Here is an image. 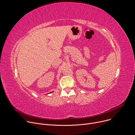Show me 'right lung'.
Here are the masks:
<instances>
[{
  "label": "right lung",
  "mask_w": 135,
  "mask_h": 135,
  "mask_svg": "<svg viewBox=\"0 0 135 135\" xmlns=\"http://www.w3.org/2000/svg\"><path fill=\"white\" fill-rule=\"evenodd\" d=\"M52 92H50V93H52Z\"/></svg>",
  "instance_id": "1"
}]
</instances>
